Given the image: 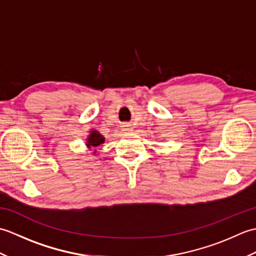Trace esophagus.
Returning <instances> with one entry per match:
<instances>
[{
    "label": "esophagus",
    "mask_w": 256,
    "mask_h": 256,
    "mask_svg": "<svg viewBox=\"0 0 256 256\" xmlns=\"http://www.w3.org/2000/svg\"><path fill=\"white\" fill-rule=\"evenodd\" d=\"M133 128H134L132 126V124H128V123L122 124V128H121L123 133H131L133 131Z\"/></svg>",
    "instance_id": "34e87169"
}]
</instances>
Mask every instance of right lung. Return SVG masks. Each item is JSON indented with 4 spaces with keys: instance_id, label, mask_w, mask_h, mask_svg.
<instances>
[{
    "instance_id": "right-lung-1",
    "label": "right lung",
    "mask_w": 256,
    "mask_h": 256,
    "mask_svg": "<svg viewBox=\"0 0 256 256\" xmlns=\"http://www.w3.org/2000/svg\"><path fill=\"white\" fill-rule=\"evenodd\" d=\"M104 138L103 135L98 132L96 130H90L88 136L86 138V146L88 150H94V155H96V148H99L103 143H104Z\"/></svg>"
}]
</instances>
